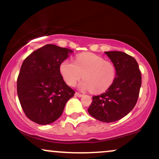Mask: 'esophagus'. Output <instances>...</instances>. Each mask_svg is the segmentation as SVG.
Returning a JSON list of instances; mask_svg holds the SVG:
<instances>
[{"label":"esophagus","mask_w":159,"mask_h":159,"mask_svg":"<svg viewBox=\"0 0 159 159\" xmlns=\"http://www.w3.org/2000/svg\"><path fill=\"white\" fill-rule=\"evenodd\" d=\"M75 95H76V96H77V97H80V98H81V97L83 96V94H80V93H78V92H76Z\"/></svg>","instance_id":"1"}]
</instances>
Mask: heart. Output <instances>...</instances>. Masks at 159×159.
I'll return each instance as SVG.
<instances>
[{
    "label": "heart",
    "instance_id": "heart-1",
    "mask_svg": "<svg viewBox=\"0 0 159 159\" xmlns=\"http://www.w3.org/2000/svg\"><path fill=\"white\" fill-rule=\"evenodd\" d=\"M60 72L65 81L70 86L85 79L80 85L82 90H91L100 93L107 90L116 77V68L113 62L91 53H84L76 57L75 63L62 61Z\"/></svg>",
    "mask_w": 159,
    "mask_h": 159
}]
</instances>
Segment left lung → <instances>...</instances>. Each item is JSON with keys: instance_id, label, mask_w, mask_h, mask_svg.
<instances>
[{"instance_id": "8db88e82", "label": "left lung", "mask_w": 159, "mask_h": 159, "mask_svg": "<svg viewBox=\"0 0 159 159\" xmlns=\"http://www.w3.org/2000/svg\"><path fill=\"white\" fill-rule=\"evenodd\" d=\"M116 68V77L106 92L93 97L88 111L102 122L117 121L135 107L141 85V74L137 61L120 51L105 52Z\"/></svg>"}]
</instances>
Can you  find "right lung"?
<instances>
[{
  "instance_id": "obj_1",
  "label": "right lung",
  "mask_w": 159,
  "mask_h": 159,
  "mask_svg": "<svg viewBox=\"0 0 159 159\" xmlns=\"http://www.w3.org/2000/svg\"><path fill=\"white\" fill-rule=\"evenodd\" d=\"M71 50L46 44L24 59L17 79V93L24 114L46 125L61 116L66 102L75 94L65 83L60 65Z\"/></svg>"
}]
</instances>
